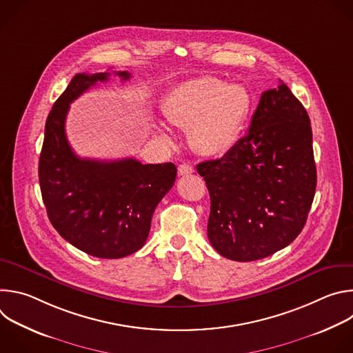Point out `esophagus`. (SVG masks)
<instances>
[{
  "label": "esophagus",
  "instance_id": "obj_1",
  "mask_svg": "<svg viewBox=\"0 0 353 353\" xmlns=\"http://www.w3.org/2000/svg\"><path fill=\"white\" fill-rule=\"evenodd\" d=\"M177 172H179L180 176H187V174L194 173V168H192L191 165H188V163H181V165L179 166Z\"/></svg>",
  "mask_w": 353,
  "mask_h": 353
}]
</instances>
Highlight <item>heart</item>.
<instances>
[{"mask_svg": "<svg viewBox=\"0 0 353 353\" xmlns=\"http://www.w3.org/2000/svg\"><path fill=\"white\" fill-rule=\"evenodd\" d=\"M250 108V96L240 83L214 77H196L176 85L163 100L165 117L188 128L196 152L214 157L234 142Z\"/></svg>", "mask_w": 353, "mask_h": 353, "instance_id": "obj_1", "label": "heart"}]
</instances>
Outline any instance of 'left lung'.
<instances>
[{"label":"left lung","mask_w":353,"mask_h":353,"mask_svg":"<svg viewBox=\"0 0 353 353\" xmlns=\"http://www.w3.org/2000/svg\"><path fill=\"white\" fill-rule=\"evenodd\" d=\"M196 172L210 191L208 239L218 253L234 261L272 256L305 228L316 192L306 109L282 82L263 92L247 134Z\"/></svg>","instance_id":"8db88e82"}]
</instances>
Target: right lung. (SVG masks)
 <instances>
[{
    "label": "right lung",
    "mask_w": 353,
    "mask_h": 353,
    "mask_svg": "<svg viewBox=\"0 0 353 353\" xmlns=\"http://www.w3.org/2000/svg\"><path fill=\"white\" fill-rule=\"evenodd\" d=\"M123 81L127 71H113ZM110 72L77 74L50 110L39 161L47 215L74 247L99 259H121L139 250L161 199L173 187V163L142 165L137 159L93 161L74 154L65 135L70 103Z\"/></svg>",
    "instance_id": "obj_1"
}]
</instances>
